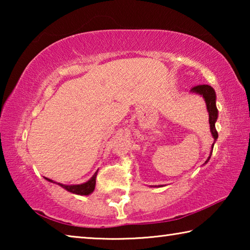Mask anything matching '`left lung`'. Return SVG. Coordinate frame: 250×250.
Here are the masks:
<instances>
[{"label":"left lung","mask_w":250,"mask_h":250,"mask_svg":"<svg viewBox=\"0 0 250 250\" xmlns=\"http://www.w3.org/2000/svg\"><path fill=\"white\" fill-rule=\"evenodd\" d=\"M191 91L196 92V94L203 96V98L205 99L207 111H208V117H209L210 132H211V134H213L214 141H216L218 138V133H217L216 128H215V122H216V120H217L218 111L216 108V95H215V90L210 86H208V84H197V86L192 88ZM213 146H214V143H213V146H211V149H213ZM210 155H211V152H210ZM210 155L208 156L207 161L209 160Z\"/></svg>","instance_id":"1"}]
</instances>
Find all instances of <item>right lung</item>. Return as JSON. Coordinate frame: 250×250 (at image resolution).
<instances>
[{
  "mask_svg": "<svg viewBox=\"0 0 250 250\" xmlns=\"http://www.w3.org/2000/svg\"><path fill=\"white\" fill-rule=\"evenodd\" d=\"M96 177H97V172L95 173L94 176H92L89 181L86 182V183H83V184L64 185V184L58 183V185H61L62 188H64L68 192H71L74 194H78V195H89V194L94 192V189H95ZM46 180H48L49 182H53L52 180H49V179H46ZM54 183H55V182H54Z\"/></svg>",
  "mask_w": 250,
  "mask_h": 250,
  "instance_id": "right-lung-1",
  "label": "right lung"
}]
</instances>
